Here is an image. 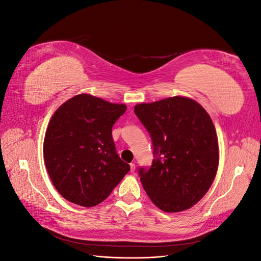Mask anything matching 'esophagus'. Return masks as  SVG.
<instances>
[{
    "mask_svg": "<svg viewBox=\"0 0 261 261\" xmlns=\"http://www.w3.org/2000/svg\"><path fill=\"white\" fill-rule=\"evenodd\" d=\"M129 167H130V172H132V173L135 172V169H136V165H135V163H130V164H129Z\"/></svg>",
    "mask_w": 261,
    "mask_h": 261,
    "instance_id": "esophagus-1",
    "label": "esophagus"
}]
</instances>
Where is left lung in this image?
Instances as JSON below:
<instances>
[{
    "label": "left lung",
    "instance_id": "1",
    "mask_svg": "<svg viewBox=\"0 0 261 261\" xmlns=\"http://www.w3.org/2000/svg\"><path fill=\"white\" fill-rule=\"evenodd\" d=\"M134 112L153 146L151 167L138 169L149 198L165 212L191 208L208 192L218 170V137L209 114L184 97L137 105Z\"/></svg>",
    "mask_w": 261,
    "mask_h": 261
}]
</instances>
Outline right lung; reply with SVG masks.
<instances>
[{"label":"right lung","mask_w":261,"mask_h":261,"mask_svg":"<svg viewBox=\"0 0 261 261\" xmlns=\"http://www.w3.org/2000/svg\"><path fill=\"white\" fill-rule=\"evenodd\" d=\"M125 111V105L78 94L53 114L43 156L53 185L66 200L97 206L130 170L112 138L113 125Z\"/></svg>","instance_id":"right-lung-1"}]
</instances>
